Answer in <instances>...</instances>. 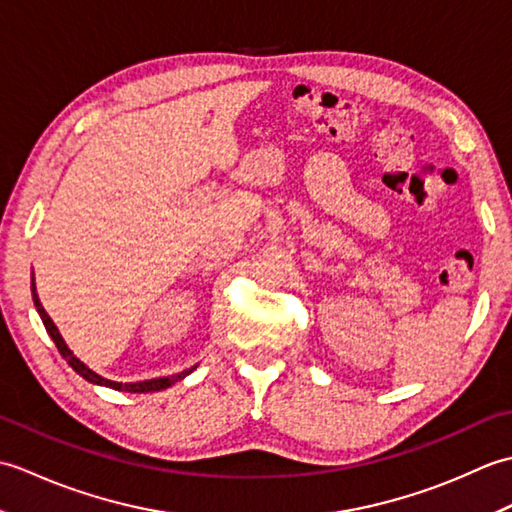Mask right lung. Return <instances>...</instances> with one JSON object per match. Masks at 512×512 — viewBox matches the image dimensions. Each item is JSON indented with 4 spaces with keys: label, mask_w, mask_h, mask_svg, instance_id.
<instances>
[{
    "label": "right lung",
    "mask_w": 512,
    "mask_h": 512,
    "mask_svg": "<svg viewBox=\"0 0 512 512\" xmlns=\"http://www.w3.org/2000/svg\"><path fill=\"white\" fill-rule=\"evenodd\" d=\"M30 292H32V301H35V308H37V312H39V317H41L43 325H46L48 334L52 336L54 345H57V350L61 352V356L65 358V361H68V365L74 369V372L79 374V376H83V378L88 380V383H92V385L112 387V389H116V391H129V394H151V391H160V389H167V387H171V385H176L178 380H182L184 376H189V374L193 372V369L198 367V365H193V367H189V369H184V372H180V374L160 376V378H151V380H138V383H118V380L103 378L101 374L92 372V369H90L88 365H85L83 361H79V358L74 356V352L70 350V347L65 345L63 336L59 334V328H57V325H54V321L48 317V312L43 310V306H41L39 295H37V286H35V275H32V279H30Z\"/></svg>",
    "instance_id": "obj_1"
}]
</instances>
